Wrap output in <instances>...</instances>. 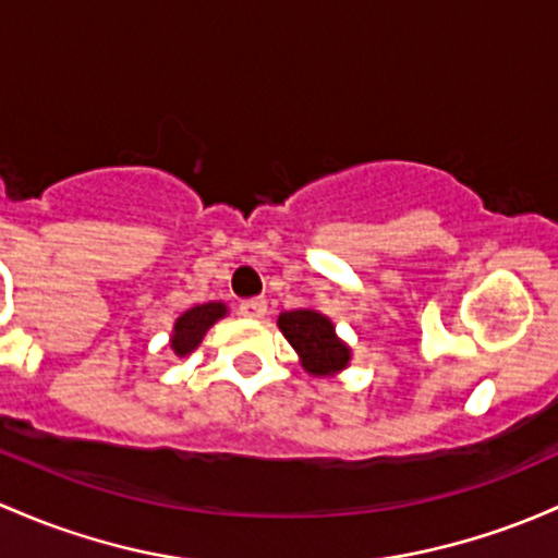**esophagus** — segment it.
<instances>
[{
    "instance_id": "1",
    "label": "esophagus",
    "mask_w": 558,
    "mask_h": 558,
    "mask_svg": "<svg viewBox=\"0 0 558 558\" xmlns=\"http://www.w3.org/2000/svg\"><path fill=\"white\" fill-rule=\"evenodd\" d=\"M240 315L251 320H262L267 315V302L264 299H245V302H240Z\"/></svg>"
}]
</instances>
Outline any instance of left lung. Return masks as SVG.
<instances>
[{
    "mask_svg": "<svg viewBox=\"0 0 558 558\" xmlns=\"http://www.w3.org/2000/svg\"><path fill=\"white\" fill-rule=\"evenodd\" d=\"M278 328L296 350L299 363L313 377H337L350 366L353 350L339 339L337 326L315 307L286 310L278 315Z\"/></svg>",
    "mask_w": 558,
    "mask_h": 558,
    "instance_id": "8db88e82",
    "label": "left lung"
}]
</instances>
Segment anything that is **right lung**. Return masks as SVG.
<instances>
[{"instance_id":"add662e5","label":"right lung","mask_w":558,"mask_h":558,"mask_svg":"<svg viewBox=\"0 0 558 558\" xmlns=\"http://www.w3.org/2000/svg\"><path fill=\"white\" fill-rule=\"evenodd\" d=\"M230 313L225 302H208V304H197V307L186 310L184 315H179L173 324L171 331V350L175 357L190 355L192 350L201 348L203 337L208 333V328L221 320L225 315Z\"/></svg>"}]
</instances>
